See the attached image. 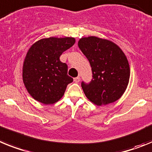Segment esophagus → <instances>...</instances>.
<instances>
[{"mask_svg": "<svg viewBox=\"0 0 152 152\" xmlns=\"http://www.w3.org/2000/svg\"><path fill=\"white\" fill-rule=\"evenodd\" d=\"M80 81V76H77V77L74 78V82L75 83H79Z\"/></svg>", "mask_w": 152, "mask_h": 152, "instance_id": "esophagus-1", "label": "esophagus"}]
</instances>
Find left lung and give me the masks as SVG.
Returning a JSON list of instances; mask_svg holds the SVG:
<instances>
[{
  "instance_id": "obj_1",
  "label": "left lung",
  "mask_w": 152,
  "mask_h": 152,
  "mask_svg": "<svg viewBox=\"0 0 152 152\" xmlns=\"http://www.w3.org/2000/svg\"><path fill=\"white\" fill-rule=\"evenodd\" d=\"M78 47L92 67L90 83H82L87 99L99 106L119 99L130 78L129 61L122 49L111 40L95 36L80 38Z\"/></svg>"
}]
</instances>
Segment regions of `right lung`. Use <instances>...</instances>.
Segmentation results:
<instances>
[{
	"mask_svg": "<svg viewBox=\"0 0 152 152\" xmlns=\"http://www.w3.org/2000/svg\"><path fill=\"white\" fill-rule=\"evenodd\" d=\"M74 37L43 38L30 47L23 64V82L29 94L44 105L56 103L73 81L60 57L74 45Z\"/></svg>",
	"mask_w": 152,
	"mask_h": 152,
	"instance_id": "obj_1",
	"label": "right lung"
}]
</instances>
